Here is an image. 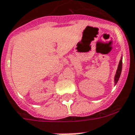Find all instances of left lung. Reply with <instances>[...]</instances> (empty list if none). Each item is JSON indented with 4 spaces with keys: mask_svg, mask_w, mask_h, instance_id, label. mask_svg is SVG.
Listing matches in <instances>:
<instances>
[{
    "mask_svg": "<svg viewBox=\"0 0 135 135\" xmlns=\"http://www.w3.org/2000/svg\"><path fill=\"white\" fill-rule=\"evenodd\" d=\"M121 60L119 61V63L118 65V68H117V72H116L115 76H114V84H115V85L117 84V83L119 81V79L121 75V72H122V60Z\"/></svg>",
    "mask_w": 135,
    "mask_h": 135,
    "instance_id": "obj_1",
    "label": "left lung"
}]
</instances>
